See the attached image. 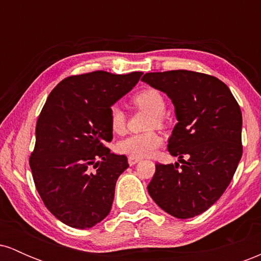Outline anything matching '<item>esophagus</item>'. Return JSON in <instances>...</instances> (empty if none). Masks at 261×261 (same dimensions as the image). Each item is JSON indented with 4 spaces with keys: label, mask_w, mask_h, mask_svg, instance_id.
<instances>
[{
    "label": "esophagus",
    "mask_w": 261,
    "mask_h": 261,
    "mask_svg": "<svg viewBox=\"0 0 261 261\" xmlns=\"http://www.w3.org/2000/svg\"><path fill=\"white\" fill-rule=\"evenodd\" d=\"M128 164H130V166H134V164H136V163H139V162L141 161V158H137V157H128Z\"/></svg>",
    "instance_id": "1"
}]
</instances>
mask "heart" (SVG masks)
Segmentation results:
<instances>
[{
	"instance_id": "b5f03b06",
	"label": "heart",
	"mask_w": 261,
	"mask_h": 261,
	"mask_svg": "<svg viewBox=\"0 0 261 261\" xmlns=\"http://www.w3.org/2000/svg\"><path fill=\"white\" fill-rule=\"evenodd\" d=\"M134 104L143 108L153 114L151 125H161L163 121V113L166 110V100L163 94L154 88H146L134 95ZM109 125L115 134H122L126 126V116L119 106H112L109 109ZM162 137L154 131L143 134H134L121 140L118 143V149L121 153L130 157H147L161 146Z\"/></svg>"
}]
</instances>
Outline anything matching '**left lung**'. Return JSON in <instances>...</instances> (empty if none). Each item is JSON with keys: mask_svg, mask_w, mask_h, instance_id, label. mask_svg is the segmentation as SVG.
Wrapping results in <instances>:
<instances>
[{"mask_svg": "<svg viewBox=\"0 0 261 261\" xmlns=\"http://www.w3.org/2000/svg\"><path fill=\"white\" fill-rule=\"evenodd\" d=\"M141 81L172 100L178 122L168 151L182 163L155 164L148 194L167 214L195 217L222 196L234 175L243 152L241 108L228 87L210 74L175 70Z\"/></svg>", "mask_w": 261, "mask_h": 261, "instance_id": "obj_1", "label": "left lung"}]
</instances>
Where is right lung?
<instances>
[{
	"label": "right lung",
	"instance_id": "obj_1",
	"mask_svg": "<svg viewBox=\"0 0 261 261\" xmlns=\"http://www.w3.org/2000/svg\"><path fill=\"white\" fill-rule=\"evenodd\" d=\"M142 72L106 71L62 80L45 101L29 158L35 187L46 208L73 228H91L109 215L115 184L128 167L110 153L109 109L136 86Z\"/></svg>",
	"mask_w": 261,
	"mask_h": 261
}]
</instances>
